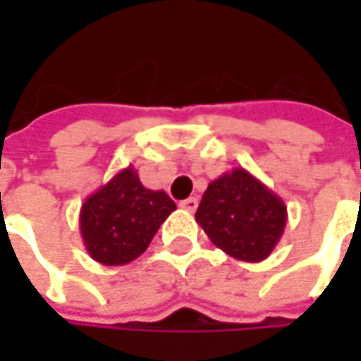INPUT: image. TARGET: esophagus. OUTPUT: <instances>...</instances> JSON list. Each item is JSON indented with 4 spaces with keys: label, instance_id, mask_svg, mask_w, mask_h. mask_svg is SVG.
I'll list each match as a JSON object with an SVG mask.
<instances>
[{
    "label": "esophagus",
    "instance_id": "34e87169",
    "mask_svg": "<svg viewBox=\"0 0 361 361\" xmlns=\"http://www.w3.org/2000/svg\"><path fill=\"white\" fill-rule=\"evenodd\" d=\"M180 207L181 209H185V211H190V213H194V211H196V207H198V200H196L194 196H190V198L181 200Z\"/></svg>",
    "mask_w": 361,
    "mask_h": 361
}]
</instances>
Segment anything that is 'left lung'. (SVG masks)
<instances>
[{"mask_svg": "<svg viewBox=\"0 0 361 361\" xmlns=\"http://www.w3.org/2000/svg\"><path fill=\"white\" fill-rule=\"evenodd\" d=\"M286 219L284 200L243 167L211 181L196 211L198 226L217 249L249 263L271 255Z\"/></svg>", "mask_w": 361, "mask_h": 361, "instance_id": "obj_1", "label": "left lung"}]
</instances>
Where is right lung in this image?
<instances>
[{
    "label": "right lung",
    "mask_w": 361,
    "mask_h": 361,
    "mask_svg": "<svg viewBox=\"0 0 361 361\" xmlns=\"http://www.w3.org/2000/svg\"><path fill=\"white\" fill-rule=\"evenodd\" d=\"M173 211L176 202L163 190L144 188L137 171L129 165L81 204L83 245L102 265H125L148 249Z\"/></svg>",
    "instance_id": "add662e5"
}]
</instances>
